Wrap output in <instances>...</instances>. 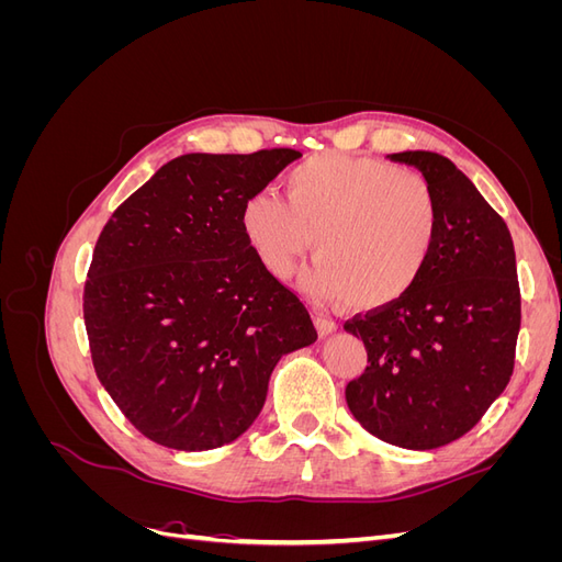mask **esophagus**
<instances>
[{
  "label": "esophagus",
  "mask_w": 562,
  "mask_h": 562,
  "mask_svg": "<svg viewBox=\"0 0 562 562\" xmlns=\"http://www.w3.org/2000/svg\"><path fill=\"white\" fill-rule=\"evenodd\" d=\"M314 323H316V330H318L321 337H328L337 330V323L328 316H323V314H314Z\"/></svg>",
  "instance_id": "1"
}]
</instances>
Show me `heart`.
<instances>
[{
  "label": "heart",
  "instance_id": "b5f03b06",
  "mask_svg": "<svg viewBox=\"0 0 562 562\" xmlns=\"http://www.w3.org/2000/svg\"><path fill=\"white\" fill-rule=\"evenodd\" d=\"M241 232L271 277H285L310 250L300 288L314 300L384 310L413 291L438 239V206L419 173L380 159L321 155L274 190L250 194Z\"/></svg>",
  "mask_w": 562,
  "mask_h": 562
}]
</instances>
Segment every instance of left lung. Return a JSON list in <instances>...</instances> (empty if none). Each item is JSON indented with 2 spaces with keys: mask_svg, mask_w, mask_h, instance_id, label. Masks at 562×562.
Masks as SVG:
<instances>
[{
  "mask_svg": "<svg viewBox=\"0 0 562 562\" xmlns=\"http://www.w3.org/2000/svg\"><path fill=\"white\" fill-rule=\"evenodd\" d=\"M438 206V239L403 300L347 321L366 372L347 384L361 427L405 450H436L471 431L506 389L520 330L512 234L475 184L443 155L407 149Z\"/></svg>",
  "mask_w": 562,
  "mask_h": 562,
  "instance_id": "obj_1",
  "label": "left lung"
}]
</instances>
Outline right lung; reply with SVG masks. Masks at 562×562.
Segmentation results:
<instances>
[{
    "instance_id": "obj_1",
    "label": "right lung",
    "mask_w": 562,
    "mask_h": 562,
    "mask_svg": "<svg viewBox=\"0 0 562 562\" xmlns=\"http://www.w3.org/2000/svg\"><path fill=\"white\" fill-rule=\"evenodd\" d=\"M295 149L182 155L112 215L83 288L93 368L128 422L159 446H227L262 413L285 353L316 342L304 304L260 265L244 201Z\"/></svg>"
}]
</instances>
